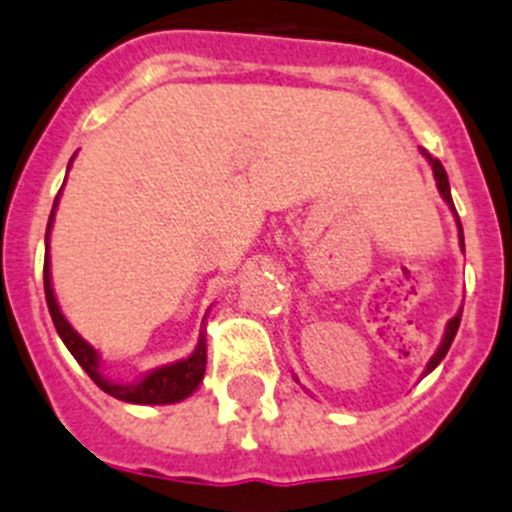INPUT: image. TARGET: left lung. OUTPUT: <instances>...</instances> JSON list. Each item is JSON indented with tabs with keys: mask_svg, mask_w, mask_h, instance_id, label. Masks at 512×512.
<instances>
[{
	"mask_svg": "<svg viewBox=\"0 0 512 512\" xmlns=\"http://www.w3.org/2000/svg\"><path fill=\"white\" fill-rule=\"evenodd\" d=\"M427 159H429V164H432V171H434V179H437V189H439V194H442V197H444V202L450 204L452 212H455V217H457L455 202H452V194H450V181H447V171H444V166L439 164V159H432V156H427ZM457 227H460V245H462V250H465V237H462V224H460V217H457ZM460 318H462V313H457L455 318H452V321L447 323V331H444L442 346L437 348V353H434L432 361H429V364H427V374H429V371L434 369V366L439 364V361H442L444 356H447V351H450L452 341H455V336H457V328H460Z\"/></svg>",
	"mask_w": 512,
	"mask_h": 512,
	"instance_id": "1",
	"label": "left lung"
}]
</instances>
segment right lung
I'll return each mask as SVG.
<instances>
[{
  "mask_svg": "<svg viewBox=\"0 0 512 512\" xmlns=\"http://www.w3.org/2000/svg\"><path fill=\"white\" fill-rule=\"evenodd\" d=\"M55 207H57V197L55 204H52L50 212V222H47V232H45V245L50 240V227H52V217H55ZM45 298H47V308H50L52 323H55L57 333H60L62 343L68 346V351L73 353L75 361L85 369V374L105 391V394L116 396L121 401H131V404H174V401L186 399L191 391L197 389L204 379V366H207V341L204 336L199 338L197 351L191 353L189 358L184 361H176L171 366H161V369L151 371L143 381L131 386L123 384H113V381L105 379L98 369V353L90 343H85L78 333L73 331L68 321H65V315L60 313L57 308L55 293H52L50 285V257L45 255Z\"/></svg>",
  "mask_w": 512,
  "mask_h": 512,
  "instance_id": "obj_1",
  "label": "right lung"
}]
</instances>
